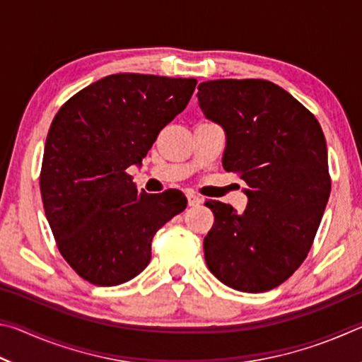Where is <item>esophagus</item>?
<instances>
[{
    "label": "esophagus",
    "mask_w": 362,
    "mask_h": 362,
    "mask_svg": "<svg viewBox=\"0 0 362 362\" xmlns=\"http://www.w3.org/2000/svg\"><path fill=\"white\" fill-rule=\"evenodd\" d=\"M187 199H188V206H192V207L201 204V201H203L198 194H194V193H188L187 194Z\"/></svg>",
    "instance_id": "34e87169"
}]
</instances>
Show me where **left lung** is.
Masks as SVG:
<instances>
[{
  "label": "left lung",
  "mask_w": 362,
  "mask_h": 362,
  "mask_svg": "<svg viewBox=\"0 0 362 362\" xmlns=\"http://www.w3.org/2000/svg\"><path fill=\"white\" fill-rule=\"evenodd\" d=\"M199 108L223 127L226 173L246 182L247 206L207 201L204 238L211 273L241 292H267L302 265L330 194L327 146L320 122L265 79H214L198 86Z\"/></svg>",
  "instance_id": "left-lung-1"
}]
</instances>
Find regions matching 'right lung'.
Returning a JSON list of instances; mask_svg holds the SVG:
<instances>
[{
    "mask_svg": "<svg viewBox=\"0 0 362 362\" xmlns=\"http://www.w3.org/2000/svg\"><path fill=\"white\" fill-rule=\"evenodd\" d=\"M193 78L118 73L66 100L49 127L40 175L57 247L83 279L118 286L142 273L151 240L187 207L180 192H139L126 169L185 110Z\"/></svg>",
    "mask_w": 362,
    "mask_h": 362,
    "instance_id": "1",
    "label": "right lung"
}]
</instances>
